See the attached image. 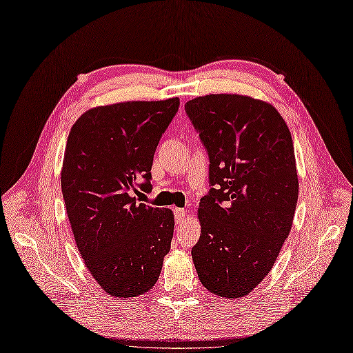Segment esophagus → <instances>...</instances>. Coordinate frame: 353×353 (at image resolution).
Returning <instances> with one entry per match:
<instances>
[{"mask_svg": "<svg viewBox=\"0 0 353 353\" xmlns=\"http://www.w3.org/2000/svg\"><path fill=\"white\" fill-rule=\"evenodd\" d=\"M174 215H175V222L176 223H183L187 218V210L181 209V208H175L174 209Z\"/></svg>", "mask_w": 353, "mask_h": 353, "instance_id": "34e87169", "label": "esophagus"}]
</instances>
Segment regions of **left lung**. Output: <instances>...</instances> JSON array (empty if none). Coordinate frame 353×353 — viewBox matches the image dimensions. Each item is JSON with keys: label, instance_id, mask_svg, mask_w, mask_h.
I'll return each mask as SVG.
<instances>
[{"label": "left lung", "instance_id": "1", "mask_svg": "<svg viewBox=\"0 0 353 353\" xmlns=\"http://www.w3.org/2000/svg\"><path fill=\"white\" fill-rule=\"evenodd\" d=\"M185 113L208 152L210 185L191 256L209 292L243 297L268 275L292 230V134L274 105L248 95H203L187 101Z\"/></svg>", "mask_w": 353, "mask_h": 353}]
</instances>
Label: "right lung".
I'll use <instances>...</instances> for the list:
<instances>
[{
	"label": "right lung",
	"mask_w": 353,
	"mask_h": 353,
	"mask_svg": "<svg viewBox=\"0 0 353 353\" xmlns=\"http://www.w3.org/2000/svg\"><path fill=\"white\" fill-rule=\"evenodd\" d=\"M179 99L125 101L85 112L72 126L61 191L79 253L104 292L140 296L156 284L174 237L170 209L140 203L152 191L157 144Z\"/></svg>",
	"instance_id": "right-lung-1"
}]
</instances>
